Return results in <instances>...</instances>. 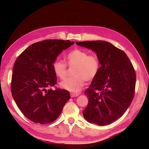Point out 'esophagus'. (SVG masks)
I'll return each instance as SVG.
<instances>
[{
    "instance_id": "1",
    "label": "esophagus",
    "mask_w": 149,
    "mask_h": 149,
    "mask_svg": "<svg viewBox=\"0 0 149 149\" xmlns=\"http://www.w3.org/2000/svg\"><path fill=\"white\" fill-rule=\"evenodd\" d=\"M70 95H71V97H77L78 95H79V93H70Z\"/></svg>"
}]
</instances>
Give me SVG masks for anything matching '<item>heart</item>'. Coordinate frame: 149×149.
<instances>
[{"label":"heart","mask_w":149,"mask_h":149,"mask_svg":"<svg viewBox=\"0 0 149 149\" xmlns=\"http://www.w3.org/2000/svg\"><path fill=\"white\" fill-rule=\"evenodd\" d=\"M69 66H75L74 77L66 79L60 83V86L72 92H77L84 86L85 81H91L99 74L100 70V59L96 54H89L88 51L81 49L71 50L66 56ZM52 69L57 77L65 79L68 66L62 60L56 59L52 63Z\"/></svg>","instance_id":"heart-1"}]
</instances>
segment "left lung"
<instances>
[{"mask_svg": "<svg viewBox=\"0 0 149 149\" xmlns=\"http://www.w3.org/2000/svg\"><path fill=\"white\" fill-rule=\"evenodd\" d=\"M93 50L100 61V70L84 91L88 104L83 112L88 122L106 125L121 117L134 99L136 73L126 54L104 41L76 42Z\"/></svg>", "mask_w": 149, "mask_h": 149, "instance_id": "left-lung-1", "label": "left lung"}]
</instances>
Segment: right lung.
Instances as JSON below:
<instances>
[{"label":"right lung","mask_w":149,"mask_h":149,"mask_svg":"<svg viewBox=\"0 0 149 149\" xmlns=\"http://www.w3.org/2000/svg\"><path fill=\"white\" fill-rule=\"evenodd\" d=\"M74 43L70 40H45L32 44L16 59L12 96L21 112L33 122L45 124L55 121L70 99L68 91L55 86L57 76L52 63L63 50Z\"/></svg>","instance_id":"right-lung-1"}]
</instances>
